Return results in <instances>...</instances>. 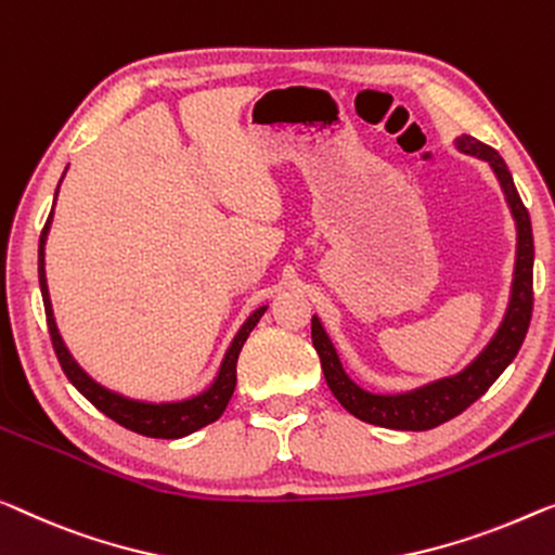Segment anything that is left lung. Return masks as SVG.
Returning a JSON list of instances; mask_svg holds the SVG:
<instances>
[{
    "label": "left lung",
    "instance_id": "obj_1",
    "mask_svg": "<svg viewBox=\"0 0 555 555\" xmlns=\"http://www.w3.org/2000/svg\"><path fill=\"white\" fill-rule=\"evenodd\" d=\"M459 152L476 156L486 162L499 179V186L506 198L511 217L516 224V261H514V281H511L508 306L503 313L499 328L491 336V341L478 351L474 361L451 376L434 378V382L421 384L409 391H369L359 386L346 374L341 359L331 336L326 334L321 319L313 313L311 319V341L321 359L324 378L341 406L353 416L366 421V424L393 428V431H428L451 421L453 416L466 411L470 403L481 399L489 391L495 378H499L524 344L528 324H531L533 311V231L531 217H528L524 202L516 192L514 177L501 159L499 152L486 146L478 139L461 134L453 139Z\"/></svg>",
    "mask_w": 555,
    "mask_h": 555
}]
</instances>
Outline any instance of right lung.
Returning <instances> with one entry per match:
<instances>
[{"label": "right lung", "instance_id": "1", "mask_svg": "<svg viewBox=\"0 0 555 555\" xmlns=\"http://www.w3.org/2000/svg\"><path fill=\"white\" fill-rule=\"evenodd\" d=\"M56 194H60V186H56ZM56 194H54V204H56ZM52 221H54V206L52 211H49L44 231H41L39 236V288H41V301H44V311H47L49 336H52L56 359H60L64 374L72 382V386L77 388V391L85 396L92 406L102 411L104 416L117 421L119 426L129 428V431L142 434L149 438H169L171 441V438H184L189 434L198 431V428L214 424V421L224 413L231 393H234L236 388V361H238V353H242V346L246 338H249L254 326L259 324L263 311L269 309V304L254 309L249 317H246L244 324L238 326L236 336L231 338L224 359L219 363L217 376H214L211 384L204 386L202 391L184 396V399H171V401H146V399H134V396L119 393L109 386L99 384L94 376L87 374L85 366H79V361L72 357L69 346L64 344L60 326H56L52 299H49L47 261H44L47 238H49V229H52Z\"/></svg>", "mask_w": 555, "mask_h": 555}]
</instances>
